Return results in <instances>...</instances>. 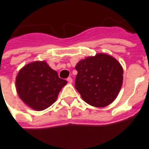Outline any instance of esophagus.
<instances>
[{"mask_svg": "<svg viewBox=\"0 0 149 149\" xmlns=\"http://www.w3.org/2000/svg\"><path fill=\"white\" fill-rule=\"evenodd\" d=\"M67 81L68 82V83H72V79L71 77H68Z\"/></svg>", "mask_w": 149, "mask_h": 149, "instance_id": "obj_1", "label": "esophagus"}]
</instances>
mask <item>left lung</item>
Segmentation results:
<instances>
[{"mask_svg":"<svg viewBox=\"0 0 149 149\" xmlns=\"http://www.w3.org/2000/svg\"><path fill=\"white\" fill-rule=\"evenodd\" d=\"M75 87L82 99L93 107H107L114 101L123 85V70L114 57L97 54L76 65Z\"/></svg>","mask_w":149,"mask_h":149,"instance_id":"obj_1","label":"left lung"}]
</instances>
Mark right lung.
Returning a JSON list of instances; mask_svg holds the SVG:
<instances>
[{
    "label": "right lung",
    "mask_w": 149,
    "mask_h": 149,
    "mask_svg": "<svg viewBox=\"0 0 149 149\" xmlns=\"http://www.w3.org/2000/svg\"><path fill=\"white\" fill-rule=\"evenodd\" d=\"M67 84L45 61H35L24 66L16 77L17 94L23 102L35 111L52 106L61 89Z\"/></svg>",
    "instance_id": "obj_1"
}]
</instances>
